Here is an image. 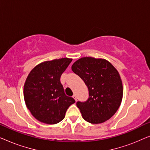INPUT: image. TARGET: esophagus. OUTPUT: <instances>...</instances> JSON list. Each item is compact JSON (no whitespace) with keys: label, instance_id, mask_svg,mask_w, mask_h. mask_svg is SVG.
Masks as SVG:
<instances>
[{"label":"esophagus","instance_id":"obj_1","mask_svg":"<svg viewBox=\"0 0 150 150\" xmlns=\"http://www.w3.org/2000/svg\"><path fill=\"white\" fill-rule=\"evenodd\" d=\"M72 98L76 100H76H77V98H76V96L75 94H74L73 96H72Z\"/></svg>","mask_w":150,"mask_h":150}]
</instances>
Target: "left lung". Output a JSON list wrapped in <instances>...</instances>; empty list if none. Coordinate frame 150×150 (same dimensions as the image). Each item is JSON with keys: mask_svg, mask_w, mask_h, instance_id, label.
Masks as SVG:
<instances>
[{"mask_svg": "<svg viewBox=\"0 0 150 150\" xmlns=\"http://www.w3.org/2000/svg\"><path fill=\"white\" fill-rule=\"evenodd\" d=\"M76 74L87 86L89 98L77 102L84 120L91 124H101L109 120L120 107L123 86L117 70L105 59L83 57L71 66Z\"/></svg>", "mask_w": 150, "mask_h": 150, "instance_id": "8db88e82", "label": "left lung"}]
</instances>
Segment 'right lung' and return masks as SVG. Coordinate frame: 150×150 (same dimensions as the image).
Returning a JSON list of instances; mask_svg holds the SVG:
<instances>
[{"mask_svg": "<svg viewBox=\"0 0 150 150\" xmlns=\"http://www.w3.org/2000/svg\"><path fill=\"white\" fill-rule=\"evenodd\" d=\"M72 59L62 58L45 61L30 71L24 87L26 105L41 122L55 124L65 117L66 110L75 102L65 95L60 78Z\"/></svg>", "mask_w": 150, "mask_h": 150, "instance_id": "obj_1", "label": "right lung"}]
</instances>
